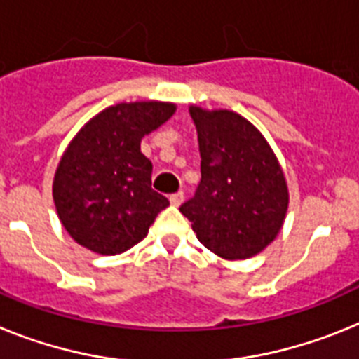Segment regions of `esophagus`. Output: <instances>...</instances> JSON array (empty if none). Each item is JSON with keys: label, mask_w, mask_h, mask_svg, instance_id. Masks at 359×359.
<instances>
[{"label": "esophagus", "mask_w": 359, "mask_h": 359, "mask_svg": "<svg viewBox=\"0 0 359 359\" xmlns=\"http://www.w3.org/2000/svg\"><path fill=\"white\" fill-rule=\"evenodd\" d=\"M170 202H171V205H180L184 202V193L177 191V193H173V195H170Z\"/></svg>", "instance_id": "obj_1"}]
</instances>
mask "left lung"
<instances>
[{
	"mask_svg": "<svg viewBox=\"0 0 359 359\" xmlns=\"http://www.w3.org/2000/svg\"><path fill=\"white\" fill-rule=\"evenodd\" d=\"M189 115L202 179L180 213L218 257H255L278 236L287 215L289 188L278 158L260 130L236 111L191 104Z\"/></svg>",
	"mask_w": 359,
	"mask_h": 359,
	"instance_id": "8db88e82",
	"label": "left lung"
}]
</instances>
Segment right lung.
<instances>
[{
	"mask_svg": "<svg viewBox=\"0 0 359 359\" xmlns=\"http://www.w3.org/2000/svg\"><path fill=\"white\" fill-rule=\"evenodd\" d=\"M175 110L173 102H119L93 115L72 139L55 170L52 197L77 244L104 257L124 253L170 205L151 189L154 166L141 141Z\"/></svg>",
	"mask_w": 359,
	"mask_h": 359,
	"instance_id": "1",
	"label": "right lung"
}]
</instances>
